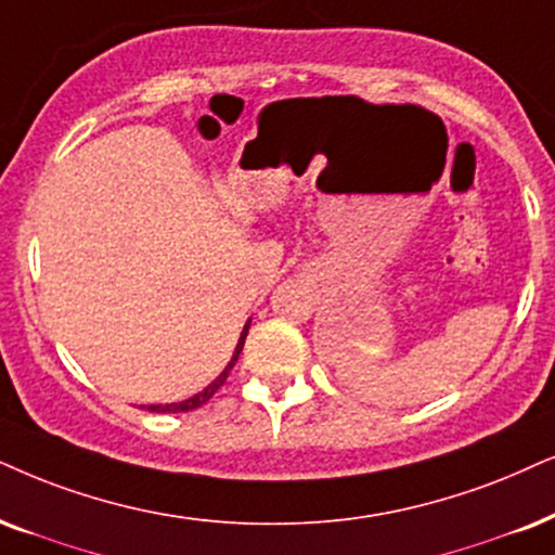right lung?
I'll return each instance as SVG.
<instances>
[{
  "label": "right lung",
  "instance_id": "1",
  "mask_svg": "<svg viewBox=\"0 0 555 555\" xmlns=\"http://www.w3.org/2000/svg\"><path fill=\"white\" fill-rule=\"evenodd\" d=\"M248 327H250V320L245 322L243 325V333H241V338H237V346H235V350H233V359L228 361V366L220 371V376L215 378L212 384H207L205 389L202 391H196L194 397H189V399H181V402H171V404H140L143 406V410H149V412H189V410H196V406H202L205 402H209V399H212V395L217 389L222 387V384H225V378H228V374H230V369L235 366V361H237V356H241V350H243V343H245V335H248Z\"/></svg>",
  "mask_w": 555,
  "mask_h": 555
}]
</instances>
